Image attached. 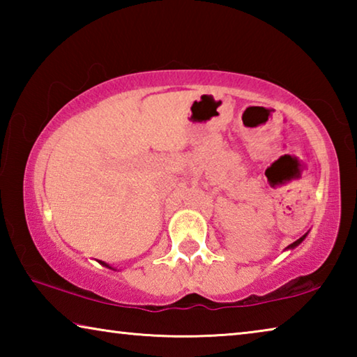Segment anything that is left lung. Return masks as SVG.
<instances>
[{"instance_id": "obj_1", "label": "left lung", "mask_w": 357, "mask_h": 357, "mask_svg": "<svg viewBox=\"0 0 357 357\" xmlns=\"http://www.w3.org/2000/svg\"><path fill=\"white\" fill-rule=\"evenodd\" d=\"M307 234H309V231H307L305 234H304V236H301L298 241H294V243L293 244H289L288 247H287V249L285 250H291V249H294V247H298L301 243H302V241H304L305 238H307Z\"/></svg>"}]
</instances>
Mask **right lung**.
I'll list each match as a JSON object with an SVG mask.
<instances>
[{
  "instance_id": "right-lung-1",
  "label": "right lung",
  "mask_w": 357,
  "mask_h": 357,
  "mask_svg": "<svg viewBox=\"0 0 357 357\" xmlns=\"http://www.w3.org/2000/svg\"><path fill=\"white\" fill-rule=\"evenodd\" d=\"M99 263H100L102 266H105V268H108V269H113V271H116V269H114V268H112V266H110V264H107L105 261H100V259H99Z\"/></svg>"
}]
</instances>
